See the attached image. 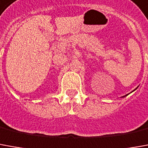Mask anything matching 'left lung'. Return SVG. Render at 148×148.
I'll use <instances>...</instances> for the list:
<instances>
[{
    "label": "left lung",
    "mask_w": 148,
    "mask_h": 148,
    "mask_svg": "<svg viewBox=\"0 0 148 148\" xmlns=\"http://www.w3.org/2000/svg\"><path fill=\"white\" fill-rule=\"evenodd\" d=\"M135 89H136V88H135ZM135 89H134V90H135ZM127 95H128V94H127ZM127 95H125V96H127ZM125 96H123V97H125Z\"/></svg>",
    "instance_id": "8db88e82"
}]
</instances>
